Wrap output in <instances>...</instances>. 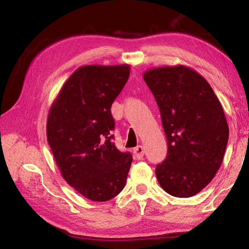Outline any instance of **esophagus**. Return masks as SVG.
<instances>
[{"mask_svg": "<svg viewBox=\"0 0 249 249\" xmlns=\"http://www.w3.org/2000/svg\"><path fill=\"white\" fill-rule=\"evenodd\" d=\"M144 147L142 146H137L134 148V154H135V157H136L138 160L142 159L144 157Z\"/></svg>", "mask_w": 249, "mask_h": 249, "instance_id": "1", "label": "esophagus"}]
</instances>
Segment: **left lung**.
I'll list each match as a JSON object with an SVG mask.
<instances>
[{"mask_svg":"<svg viewBox=\"0 0 249 249\" xmlns=\"http://www.w3.org/2000/svg\"><path fill=\"white\" fill-rule=\"evenodd\" d=\"M156 99L167 137L165 161L156 167L163 190L190 197L204 189L221 167L229 125L209 82L188 67L167 66L142 74Z\"/></svg>","mask_w":249,"mask_h":249,"instance_id":"obj_1","label":"left lung"}]
</instances>
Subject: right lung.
<instances>
[{
	"instance_id": "1",
	"label": "right lung",
	"mask_w": 249,
	"mask_h": 249,
	"mask_svg": "<svg viewBox=\"0 0 249 249\" xmlns=\"http://www.w3.org/2000/svg\"><path fill=\"white\" fill-rule=\"evenodd\" d=\"M129 69V65L80 67L49 109L47 140L62 178L91 201L113 199L127 179L133 158L112 142L111 107Z\"/></svg>"
}]
</instances>
